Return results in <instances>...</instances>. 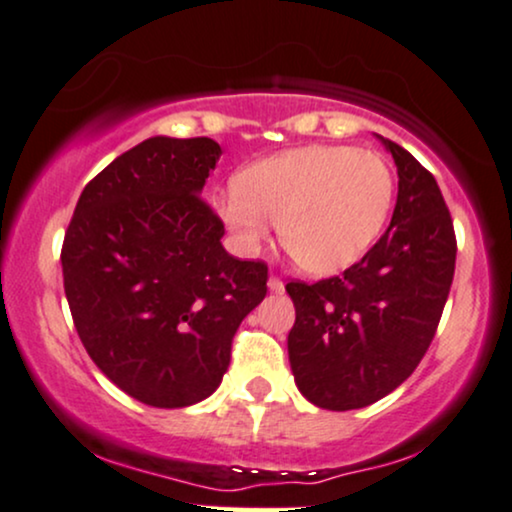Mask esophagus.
Masks as SVG:
<instances>
[{"label": "esophagus", "instance_id": "obj_1", "mask_svg": "<svg viewBox=\"0 0 512 512\" xmlns=\"http://www.w3.org/2000/svg\"><path fill=\"white\" fill-rule=\"evenodd\" d=\"M267 286H269V291H272V293H281L283 291V281L279 279V276H269V283H267Z\"/></svg>", "mask_w": 512, "mask_h": 512}]
</instances>
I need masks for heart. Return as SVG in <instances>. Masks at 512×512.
<instances>
[{
	"label": "heart",
	"instance_id": "b5f03b06",
	"mask_svg": "<svg viewBox=\"0 0 512 512\" xmlns=\"http://www.w3.org/2000/svg\"><path fill=\"white\" fill-rule=\"evenodd\" d=\"M396 176L384 155L305 145L264 157L217 195V214L245 252L279 224L283 250L307 274H336L372 248L389 219Z\"/></svg>",
	"mask_w": 512,
	"mask_h": 512
}]
</instances>
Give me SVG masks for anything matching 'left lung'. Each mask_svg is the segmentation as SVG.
Returning a JSON list of instances; mask_svg holds the SVG:
<instances>
[{
  "instance_id": "1",
  "label": "left lung",
  "mask_w": 512,
  "mask_h": 512,
  "mask_svg": "<svg viewBox=\"0 0 512 512\" xmlns=\"http://www.w3.org/2000/svg\"><path fill=\"white\" fill-rule=\"evenodd\" d=\"M381 143L398 169L389 229L341 276L286 286L295 384L324 410L365 408L398 389L427 353L453 283L458 243L439 183L408 150Z\"/></svg>"
}]
</instances>
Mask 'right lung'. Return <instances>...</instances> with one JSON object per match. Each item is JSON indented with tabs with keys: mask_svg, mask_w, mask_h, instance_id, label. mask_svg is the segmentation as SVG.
Segmentation results:
<instances>
[{
	"mask_svg": "<svg viewBox=\"0 0 512 512\" xmlns=\"http://www.w3.org/2000/svg\"><path fill=\"white\" fill-rule=\"evenodd\" d=\"M212 138H147L78 197L61 248L73 324L97 367L152 408L212 396L240 322L267 295V264L221 245L202 200Z\"/></svg>",
	"mask_w": 512,
	"mask_h": 512,
	"instance_id": "right-lung-1",
	"label": "right lung"
}]
</instances>
